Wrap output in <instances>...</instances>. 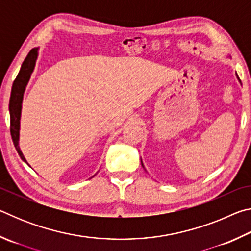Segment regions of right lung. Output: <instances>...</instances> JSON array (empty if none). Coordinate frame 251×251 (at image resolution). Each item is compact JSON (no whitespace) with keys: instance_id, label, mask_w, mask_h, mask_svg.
Listing matches in <instances>:
<instances>
[{"instance_id":"add662e5","label":"right lung","mask_w":251,"mask_h":251,"mask_svg":"<svg viewBox=\"0 0 251 251\" xmlns=\"http://www.w3.org/2000/svg\"><path fill=\"white\" fill-rule=\"evenodd\" d=\"M37 58V49H32L27 54L26 58L24 59L21 70L19 72L18 76L14 79L13 86H12L11 97H10V105H8V109H10V117H11V136L13 139L14 146L18 151L19 155L25 163L24 156L22 151L20 150L19 146V136H20V118H21V109H22V100H23V94L25 91V86L28 82L31 74L35 66V62Z\"/></svg>"}]
</instances>
